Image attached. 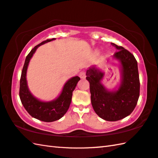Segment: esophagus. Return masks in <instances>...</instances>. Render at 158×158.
Segmentation results:
<instances>
[{"label": "esophagus", "instance_id": "obj_1", "mask_svg": "<svg viewBox=\"0 0 158 158\" xmlns=\"http://www.w3.org/2000/svg\"><path fill=\"white\" fill-rule=\"evenodd\" d=\"M79 76H80V78H82V79H85V78H86V73H85V71H82V72H81L80 73V74H79Z\"/></svg>", "mask_w": 158, "mask_h": 158}]
</instances>
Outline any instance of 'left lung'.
Returning a JSON list of instances; mask_svg holds the SVG:
<instances>
[{
	"instance_id": "obj_1",
	"label": "left lung",
	"mask_w": 158,
	"mask_h": 158,
	"mask_svg": "<svg viewBox=\"0 0 158 158\" xmlns=\"http://www.w3.org/2000/svg\"><path fill=\"white\" fill-rule=\"evenodd\" d=\"M117 51L112 56L119 63L121 82L117 89L109 90L102 84L105 73L98 66L92 65L86 71L90 83L93 110L99 117L116 121L130 115L136 107L140 95L138 63L132 54L124 48L111 43Z\"/></svg>"
}]
</instances>
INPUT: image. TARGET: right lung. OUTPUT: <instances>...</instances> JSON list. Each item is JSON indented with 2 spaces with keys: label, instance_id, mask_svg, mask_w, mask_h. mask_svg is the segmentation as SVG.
Wrapping results in <instances>:
<instances>
[{
  "label": "right lung",
  "instance_id": "1",
  "mask_svg": "<svg viewBox=\"0 0 158 158\" xmlns=\"http://www.w3.org/2000/svg\"><path fill=\"white\" fill-rule=\"evenodd\" d=\"M55 40L56 39L54 38L43 41L31 50L26 57L20 82V98L26 110L33 117L44 122H52L63 117L69 108L72 93L80 80L78 76L69 78L65 83L59 95L51 101L41 100L35 97L30 91L28 86L27 73L31 58L41 45Z\"/></svg>",
  "mask_w": 158,
  "mask_h": 158
}]
</instances>
